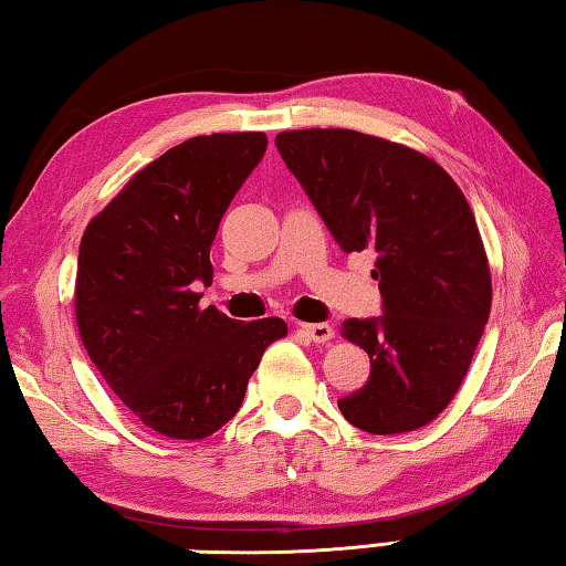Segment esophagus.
I'll return each mask as SVG.
<instances>
[{"label": "esophagus", "mask_w": 566, "mask_h": 566, "mask_svg": "<svg viewBox=\"0 0 566 566\" xmlns=\"http://www.w3.org/2000/svg\"><path fill=\"white\" fill-rule=\"evenodd\" d=\"M302 332L312 338L314 344H328L334 338V326L332 324H302Z\"/></svg>", "instance_id": "esophagus-1"}]
</instances>
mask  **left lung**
<instances>
[{"mask_svg": "<svg viewBox=\"0 0 566 566\" xmlns=\"http://www.w3.org/2000/svg\"><path fill=\"white\" fill-rule=\"evenodd\" d=\"M274 143L338 248L376 254L384 316L342 326L371 376L338 410L374 436L428 426L458 394L492 304L465 195L423 153L358 130H284Z\"/></svg>", "mask_w": 566, "mask_h": 566, "instance_id": "1", "label": "left lung"}]
</instances>
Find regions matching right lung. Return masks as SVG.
<instances>
[{
  "label": "right lung",
  "instance_id": "right-lung-1",
  "mask_svg": "<svg viewBox=\"0 0 566 566\" xmlns=\"http://www.w3.org/2000/svg\"><path fill=\"white\" fill-rule=\"evenodd\" d=\"M266 150L264 133L195 136L133 176L81 238L76 324L91 361L143 426L202 440L238 413L276 316L242 324L208 306L210 248Z\"/></svg>",
  "mask_w": 566,
  "mask_h": 566
}]
</instances>
